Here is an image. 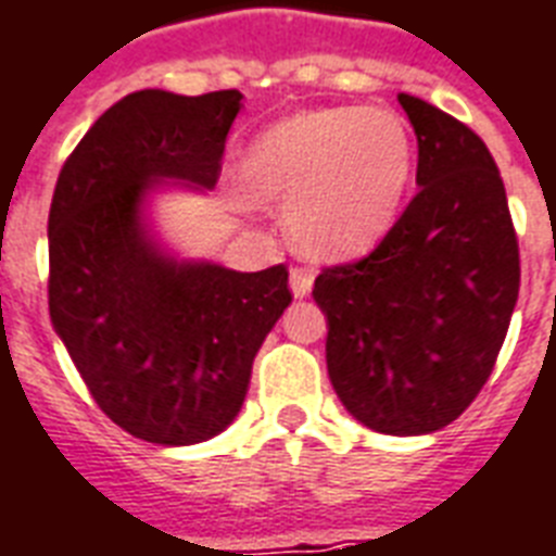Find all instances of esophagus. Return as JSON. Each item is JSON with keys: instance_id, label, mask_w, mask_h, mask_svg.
<instances>
[{"instance_id": "obj_1", "label": "esophagus", "mask_w": 556, "mask_h": 556, "mask_svg": "<svg viewBox=\"0 0 556 556\" xmlns=\"http://www.w3.org/2000/svg\"><path fill=\"white\" fill-rule=\"evenodd\" d=\"M312 282H315V277H312L308 270L291 268V294H294L296 300L308 296V291H312Z\"/></svg>"}]
</instances>
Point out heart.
<instances>
[{
  "label": "heart",
  "instance_id": "obj_1",
  "mask_svg": "<svg viewBox=\"0 0 556 556\" xmlns=\"http://www.w3.org/2000/svg\"><path fill=\"white\" fill-rule=\"evenodd\" d=\"M414 172L405 118L391 108L306 110L268 127L244 154L250 201L286 210L306 256L370 253L400 218Z\"/></svg>",
  "mask_w": 556,
  "mask_h": 556
}]
</instances>
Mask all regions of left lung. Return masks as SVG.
<instances>
[{"instance_id":"obj_1","label":"left lung","mask_w":556,"mask_h":556,"mask_svg":"<svg viewBox=\"0 0 556 556\" xmlns=\"http://www.w3.org/2000/svg\"><path fill=\"white\" fill-rule=\"evenodd\" d=\"M419 192L370 256L315 279L329 379L362 426L431 434L493 372L519 296V244L493 154L464 122L400 92Z\"/></svg>"}]
</instances>
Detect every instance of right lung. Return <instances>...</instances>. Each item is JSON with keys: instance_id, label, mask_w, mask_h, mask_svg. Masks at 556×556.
<instances>
[{"instance_id": "right-lung-1", "label": "right lung", "mask_w": 556, "mask_h": 556, "mask_svg": "<svg viewBox=\"0 0 556 556\" xmlns=\"http://www.w3.org/2000/svg\"><path fill=\"white\" fill-rule=\"evenodd\" d=\"M239 90L116 101L63 163L49 210V315L118 429L192 446L239 417L253 358L291 303L286 265L177 260L151 224L160 189L210 192Z\"/></svg>"}]
</instances>
